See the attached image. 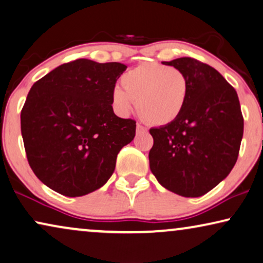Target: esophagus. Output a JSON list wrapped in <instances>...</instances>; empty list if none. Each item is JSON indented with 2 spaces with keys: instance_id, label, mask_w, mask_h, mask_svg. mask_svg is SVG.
<instances>
[{
  "instance_id": "obj_1",
  "label": "esophagus",
  "mask_w": 263,
  "mask_h": 263,
  "mask_svg": "<svg viewBox=\"0 0 263 263\" xmlns=\"http://www.w3.org/2000/svg\"><path fill=\"white\" fill-rule=\"evenodd\" d=\"M147 128L144 127L142 124H137V133H146Z\"/></svg>"
}]
</instances>
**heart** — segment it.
I'll return each instance as SVG.
<instances>
[{"mask_svg": "<svg viewBox=\"0 0 263 263\" xmlns=\"http://www.w3.org/2000/svg\"><path fill=\"white\" fill-rule=\"evenodd\" d=\"M112 89L118 112L127 114L137 101V112L146 123L164 126L181 116L188 96V80L180 69L143 63L121 77Z\"/></svg>", "mask_w": 263, "mask_h": 263, "instance_id": "heart-1", "label": "heart"}]
</instances>
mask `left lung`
Masks as SVG:
<instances>
[{
	"label": "left lung",
	"instance_id": "1",
	"mask_svg": "<svg viewBox=\"0 0 263 263\" xmlns=\"http://www.w3.org/2000/svg\"><path fill=\"white\" fill-rule=\"evenodd\" d=\"M188 80L181 116L150 128V169L168 191L186 198L206 194L223 181L237 161L243 116L237 93L212 66L191 57L162 62Z\"/></svg>",
	"mask_w": 263,
	"mask_h": 263
}]
</instances>
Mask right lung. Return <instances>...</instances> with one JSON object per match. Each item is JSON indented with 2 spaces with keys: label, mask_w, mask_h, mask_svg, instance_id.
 I'll return each mask as SVG.
<instances>
[{
  "label": "right lung",
  "mask_w": 263,
  "mask_h": 263,
  "mask_svg": "<svg viewBox=\"0 0 263 263\" xmlns=\"http://www.w3.org/2000/svg\"><path fill=\"white\" fill-rule=\"evenodd\" d=\"M127 66L90 59L59 65L33 84L21 109L29 167L51 190L82 197L105 184L136 121L113 112L112 89Z\"/></svg>",
  "instance_id": "right-lung-1"
}]
</instances>
